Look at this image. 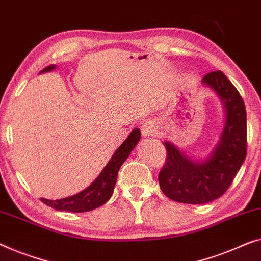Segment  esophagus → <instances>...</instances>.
Wrapping results in <instances>:
<instances>
[{
	"label": "esophagus",
	"mask_w": 261,
	"mask_h": 261,
	"mask_svg": "<svg viewBox=\"0 0 261 261\" xmlns=\"http://www.w3.org/2000/svg\"><path fill=\"white\" fill-rule=\"evenodd\" d=\"M159 128L155 123L153 122H145L141 126V133L143 137H153V135L158 134Z\"/></svg>",
	"instance_id": "1"
}]
</instances>
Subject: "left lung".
Listing matches in <instances>:
<instances>
[{"label": "left lung", "instance_id": "obj_1", "mask_svg": "<svg viewBox=\"0 0 261 261\" xmlns=\"http://www.w3.org/2000/svg\"><path fill=\"white\" fill-rule=\"evenodd\" d=\"M225 109V123L217 145L205 159L190 158L172 142H162L167 161L159 174V184L166 196L182 203H206L227 191L246 158V109L236 87L220 70L202 79Z\"/></svg>", "mask_w": 261, "mask_h": 261}]
</instances>
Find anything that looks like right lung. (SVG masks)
Instances as JSON below:
<instances>
[{"label": "right lung", "instance_id": "1", "mask_svg": "<svg viewBox=\"0 0 261 261\" xmlns=\"http://www.w3.org/2000/svg\"><path fill=\"white\" fill-rule=\"evenodd\" d=\"M141 138V132L139 128L132 130L128 138L121 143V146L115 150L111 160L105 166L96 179L88 187L80 193L59 200L41 199L43 203L50 206L56 211H66V212H88L102 206L111 199L114 192V187L118 179V172L126 159L129 156L132 150L135 148L137 143Z\"/></svg>", "mask_w": 261, "mask_h": 261}]
</instances>
